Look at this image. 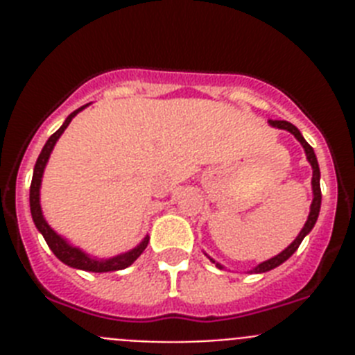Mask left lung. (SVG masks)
Instances as JSON below:
<instances>
[{
  "label": "left lung",
  "mask_w": 355,
  "mask_h": 355,
  "mask_svg": "<svg viewBox=\"0 0 355 355\" xmlns=\"http://www.w3.org/2000/svg\"><path fill=\"white\" fill-rule=\"evenodd\" d=\"M268 122H270V126L279 128V130L290 131V133L293 135L295 139H297L300 144H302L304 150H306L307 162L311 163V167H313V180H311V184H313V202H311V209H309V216H307L306 224H304V227H302V231H300V233H299V236L295 238V240L291 241L290 245H288L286 249L283 250V252L277 254V256H274V258L268 259V261L259 263V265L256 266L254 270H250V272H254V274H261V272L272 270V268H275V266H279V265H281V263L286 261V259L290 258L291 254H293L295 250L299 249V245H300V243H302L304 236H306V234H309V231H311V229L315 227L316 218H318V213H320V205H322V192H320V168H318V162H316V156H315V150H313V147L309 146V144H307L306 140H304V137H302V135H300V131L297 130V128H295L293 124H291V122H286V121H268ZM208 258H209V256H208ZM209 259H211V258H209ZM211 263H215V265L218 266V268H224V266H222L220 263H216L215 259H211Z\"/></svg>",
  "instance_id": "1"
}]
</instances>
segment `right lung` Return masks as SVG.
<instances>
[{"instance_id":"obj_1","label":"right lung","mask_w":355,"mask_h":355,"mask_svg":"<svg viewBox=\"0 0 355 355\" xmlns=\"http://www.w3.org/2000/svg\"><path fill=\"white\" fill-rule=\"evenodd\" d=\"M89 106V105H85ZM74 110L65 122L60 126V130L55 131L48 139L46 146L42 147L40 150L39 158H37L35 163V168H33V178H31V187H30V209H31V218L35 222V227L39 229L40 233H42L44 240L46 243L49 245V249L53 250L56 258L60 259L62 263H65L67 266H72V268H78V270H85V272H115V270H122V268H128L135 259L139 258L140 254L146 250L147 243H149V236L144 238L140 241V245H137L135 249H131L130 252H124L121 256H115V258H110V259H97V258H90L89 254H85L83 250L78 249V247H72L67 240L60 236V234H56L49 224L46 222L42 215V208H40V183H42V174H44V168H46V163H48L49 155H51L53 147H55L56 140L60 139V135L64 133L65 128L69 126V122L72 119L76 117L78 112L85 108Z\"/></svg>"}]
</instances>
